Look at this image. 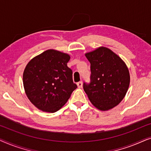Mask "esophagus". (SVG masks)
I'll return each mask as SVG.
<instances>
[{
	"label": "esophagus",
	"instance_id": "1",
	"mask_svg": "<svg viewBox=\"0 0 151 151\" xmlns=\"http://www.w3.org/2000/svg\"><path fill=\"white\" fill-rule=\"evenodd\" d=\"M77 86H78V88H82V82H78V83H77Z\"/></svg>",
	"mask_w": 151,
	"mask_h": 151
}]
</instances>
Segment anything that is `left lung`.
<instances>
[{"label": "left lung", "mask_w": 151, "mask_h": 151, "mask_svg": "<svg viewBox=\"0 0 151 151\" xmlns=\"http://www.w3.org/2000/svg\"><path fill=\"white\" fill-rule=\"evenodd\" d=\"M91 63V83L83 88L90 102L100 111H109L124 98L130 84L127 65L110 49L100 47L86 53Z\"/></svg>", "instance_id": "8db88e82"}]
</instances>
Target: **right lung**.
<instances>
[{"label": "right lung", "instance_id": "add662e5", "mask_svg": "<svg viewBox=\"0 0 151 151\" xmlns=\"http://www.w3.org/2000/svg\"><path fill=\"white\" fill-rule=\"evenodd\" d=\"M70 58L67 53L48 49L33 58L24 68V92L39 110L56 112L77 88L73 82L71 69L67 67Z\"/></svg>", "mask_w": 151, "mask_h": 151}]
</instances>
